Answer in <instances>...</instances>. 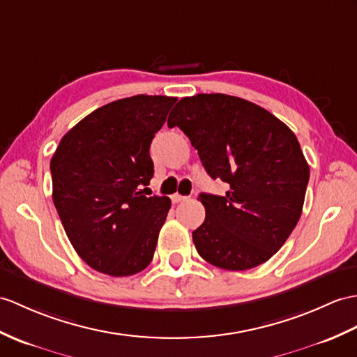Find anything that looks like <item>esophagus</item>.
Wrapping results in <instances>:
<instances>
[{
	"mask_svg": "<svg viewBox=\"0 0 357 357\" xmlns=\"http://www.w3.org/2000/svg\"><path fill=\"white\" fill-rule=\"evenodd\" d=\"M185 199H187V196H181V195H178V193L172 195V202H173V204H179V202H182V201H185Z\"/></svg>",
	"mask_w": 357,
	"mask_h": 357,
	"instance_id": "34e87169",
	"label": "esophagus"
}]
</instances>
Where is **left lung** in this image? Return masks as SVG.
Masks as SVG:
<instances>
[{"mask_svg": "<svg viewBox=\"0 0 357 357\" xmlns=\"http://www.w3.org/2000/svg\"><path fill=\"white\" fill-rule=\"evenodd\" d=\"M167 124L190 138L213 179L229 185L223 196L199 195V255L227 271L268 261L300 220L310 175L294 132L264 107L227 94L181 98Z\"/></svg>", "mask_w": 357, "mask_h": 357, "instance_id": "8db88e82", "label": "left lung"}]
</instances>
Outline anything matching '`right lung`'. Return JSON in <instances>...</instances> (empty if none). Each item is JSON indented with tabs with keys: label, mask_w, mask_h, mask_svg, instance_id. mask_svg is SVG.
I'll use <instances>...</instances> for the list:
<instances>
[{
	"label": "right lung",
	"mask_w": 357,
	"mask_h": 357,
	"mask_svg": "<svg viewBox=\"0 0 357 357\" xmlns=\"http://www.w3.org/2000/svg\"><path fill=\"white\" fill-rule=\"evenodd\" d=\"M175 103L144 94L107 103L66 132L50 161L65 233L98 272L134 275L153 259L172 202L143 187L153 176L151 143Z\"/></svg>",
	"instance_id": "1"
}]
</instances>
